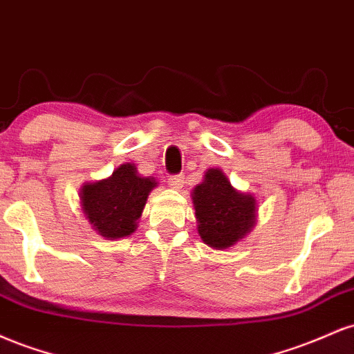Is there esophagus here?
Wrapping results in <instances>:
<instances>
[{
	"mask_svg": "<svg viewBox=\"0 0 354 354\" xmlns=\"http://www.w3.org/2000/svg\"><path fill=\"white\" fill-rule=\"evenodd\" d=\"M168 183L173 189H181L183 185H185V176L183 174H174V176H169Z\"/></svg>",
	"mask_w": 354,
	"mask_h": 354,
	"instance_id": "esophagus-1",
	"label": "esophagus"
}]
</instances>
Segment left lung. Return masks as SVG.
Segmentation results:
<instances>
[{"label": "left lung", "instance_id": "1", "mask_svg": "<svg viewBox=\"0 0 354 354\" xmlns=\"http://www.w3.org/2000/svg\"><path fill=\"white\" fill-rule=\"evenodd\" d=\"M198 234L213 250H228L241 241L256 225L258 203L238 191L219 168H209L191 193Z\"/></svg>", "mask_w": 354, "mask_h": 354}]
</instances>
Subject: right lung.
I'll return each mask as SVG.
<instances>
[{"label":"right lung","mask_w":354,"mask_h":354,"mask_svg":"<svg viewBox=\"0 0 354 354\" xmlns=\"http://www.w3.org/2000/svg\"><path fill=\"white\" fill-rule=\"evenodd\" d=\"M156 186L154 178L138 173L135 163H123L109 178L81 186V211L103 238H126L136 231L146 200Z\"/></svg>","instance_id":"1"}]
</instances>
